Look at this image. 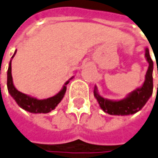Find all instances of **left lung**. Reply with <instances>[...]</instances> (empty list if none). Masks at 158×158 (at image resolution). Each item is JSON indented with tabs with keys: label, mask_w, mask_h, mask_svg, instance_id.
Listing matches in <instances>:
<instances>
[{
	"label": "left lung",
	"mask_w": 158,
	"mask_h": 158,
	"mask_svg": "<svg viewBox=\"0 0 158 158\" xmlns=\"http://www.w3.org/2000/svg\"><path fill=\"white\" fill-rule=\"evenodd\" d=\"M145 57L148 62V68L145 75L143 84L140 87L136 88L129 93L125 98L119 101L104 98L99 95L97 87L95 86L94 96L104 112L111 115H129L137 113L145 106V104L152 95L153 90V62L150 57L148 48H145Z\"/></svg>",
	"instance_id": "1"
}]
</instances>
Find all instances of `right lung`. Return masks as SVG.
I'll return each mask as SVG.
<instances>
[{"mask_svg":"<svg viewBox=\"0 0 158 158\" xmlns=\"http://www.w3.org/2000/svg\"><path fill=\"white\" fill-rule=\"evenodd\" d=\"M15 53H16V50L14 55L12 56L11 59L14 57ZM73 78V77H71L68 81H66L62 90L55 96L48 99L39 100L35 97L20 92L15 88L13 83V78L11 75V60H10L9 68L7 70V89L12 98L14 99L15 102L18 104V106L23 110L33 114H47L56 108V106L61 102L67 90V85Z\"/></svg>","mask_w":158,"mask_h":158,"instance_id":"right-lung-1","label":"right lung"}]
</instances>
